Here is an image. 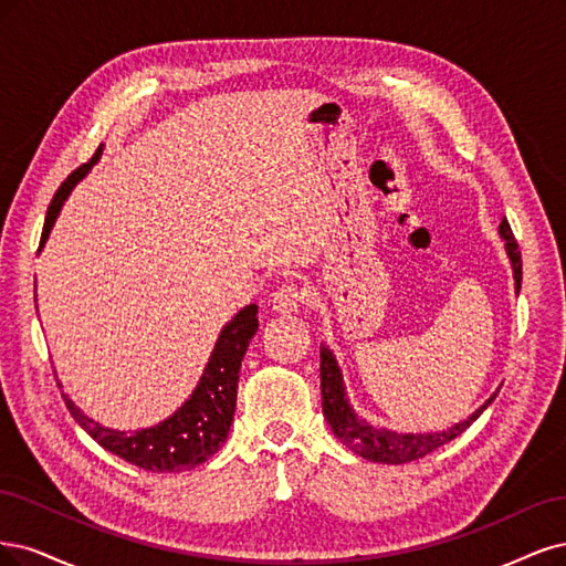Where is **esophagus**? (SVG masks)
Masks as SVG:
<instances>
[{
	"label": "esophagus",
	"instance_id": "1",
	"mask_svg": "<svg viewBox=\"0 0 566 566\" xmlns=\"http://www.w3.org/2000/svg\"><path fill=\"white\" fill-rule=\"evenodd\" d=\"M307 301V289L294 282L282 284L275 294H272V310H277L282 315L298 313V307Z\"/></svg>",
	"mask_w": 566,
	"mask_h": 566
}]
</instances>
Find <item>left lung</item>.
I'll return each mask as SVG.
<instances>
[{"mask_svg": "<svg viewBox=\"0 0 566 566\" xmlns=\"http://www.w3.org/2000/svg\"><path fill=\"white\" fill-rule=\"evenodd\" d=\"M501 237L505 240V251L510 256V263H513V275H515V289L520 291L522 286V256L517 251V242L513 237V230H510V223L503 218V223L499 228ZM319 378H322V411L326 423L332 426L334 434L338 440L355 451L357 455L374 463H392V465H402L409 461H418L428 455L430 451L444 447L451 442L453 437H459L463 430L472 426V421H478L480 413L494 402V397L499 392L491 395L486 402L472 413L465 421L455 423L449 430L442 432H423V434H413V432H395L386 428H376L353 411L348 397H345V386H343V376L336 364V357L332 350L322 345L319 348Z\"/></svg>", "mask_w": 566, "mask_h": 566, "instance_id": "8db88e82", "label": "left lung"}]
</instances>
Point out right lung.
<instances>
[{"label":"right lung","mask_w":566,"mask_h":566,"mask_svg":"<svg viewBox=\"0 0 566 566\" xmlns=\"http://www.w3.org/2000/svg\"><path fill=\"white\" fill-rule=\"evenodd\" d=\"M101 153L103 150L98 148L94 157L82 164L80 169L72 171L63 180V186L56 190V195H53L46 211L40 249L49 240V232L53 223H56L59 211L70 190L77 186L80 178L88 174L91 167H94ZM256 313L259 307L251 303L242 307L240 313L223 326L197 388L192 390L190 399H186V405L174 416H169L167 421L136 432H119L91 421V418L72 405V399L67 397L65 407L70 409L72 418H75V421L94 437L105 451H113L126 463L150 472H180L205 463L228 440L237 405L240 367L249 348V340L259 329Z\"/></svg>","instance_id":"1"}]
</instances>
